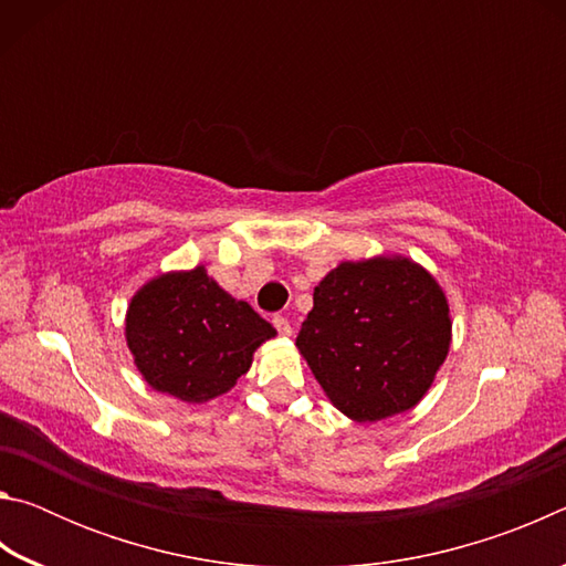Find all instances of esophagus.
<instances>
[{"instance_id": "34e87169", "label": "esophagus", "mask_w": 566, "mask_h": 566, "mask_svg": "<svg viewBox=\"0 0 566 566\" xmlns=\"http://www.w3.org/2000/svg\"><path fill=\"white\" fill-rule=\"evenodd\" d=\"M272 324L276 327V332L284 334V337H290V334H292V324H290V319L282 317V314H276V317L272 319Z\"/></svg>"}]
</instances>
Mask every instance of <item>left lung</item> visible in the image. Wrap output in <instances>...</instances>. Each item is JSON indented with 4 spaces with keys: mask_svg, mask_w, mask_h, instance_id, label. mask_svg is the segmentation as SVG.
<instances>
[{
    "mask_svg": "<svg viewBox=\"0 0 566 566\" xmlns=\"http://www.w3.org/2000/svg\"><path fill=\"white\" fill-rule=\"evenodd\" d=\"M452 342L442 286L407 256L342 262L314 286L296 347L324 395L354 421L419 405Z\"/></svg>",
    "mask_w": 566,
    "mask_h": 566,
    "instance_id": "obj_1",
    "label": "left lung"
}]
</instances>
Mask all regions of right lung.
Returning <instances> with one entry per match:
<instances>
[{
  "mask_svg": "<svg viewBox=\"0 0 566 566\" xmlns=\"http://www.w3.org/2000/svg\"><path fill=\"white\" fill-rule=\"evenodd\" d=\"M124 332L147 385L189 405L232 389L256 347L276 334L205 266L159 274L142 286L129 302Z\"/></svg>",
  "mask_w": 566,
  "mask_h": 566,
  "instance_id": "add662e5",
  "label": "right lung"
}]
</instances>
